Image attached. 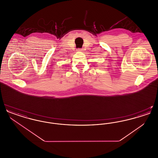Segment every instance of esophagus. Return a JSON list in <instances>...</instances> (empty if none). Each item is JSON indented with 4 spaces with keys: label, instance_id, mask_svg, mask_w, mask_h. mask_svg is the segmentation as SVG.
I'll use <instances>...</instances> for the list:
<instances>
[{
    "label": "esophagus",
    "instance_id": "esophagus-1",
    "mask_svg": "<svg viewBox=\"0 0 158 158\" xmlns=\"http://www.w3.org/2000/svg\"><path fill=\"white\" fill-rule=\"evenodd\" d=\"M77 50V52H82L83 51L82 49H81V48H78Z\"/></svg>",
    "mask_w": 158,
    "mask_h": 158
}]
</instances>
